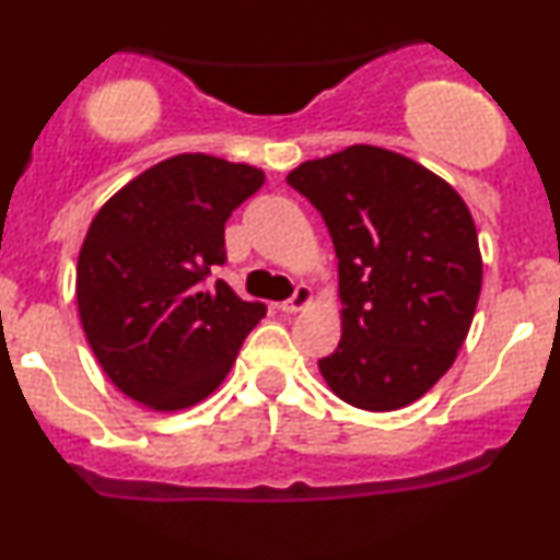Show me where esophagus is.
<instances>
[{"instance_id": "1", "label": "esophagus", "mask_w": 560, "mask_h": 560, "mask_svg": "<svg viewBox=\"0 0 560 560\" xmlns=\"http://www.w3.org/2000/svg\"><path fill=\"white\" fill-rule=\"evenodd\" d=\"M311 300H313V292H311V287L300 284L298 289H294V294H292V298L281 302V305H279V311H284V313H298V311H302V307H307V305H311Z\"/></svg>"}]
</instances>
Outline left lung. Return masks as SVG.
I'll list each match as a JSON object with an SVG mask.
<instances>
[{"mask_svg":"<svg viewBox=\"0 0 560 560\" xmlns=\"http://www.w3.org/2000/svg\"><path fill=\"white\" fill-rule=\"evenodd\" d=\"M337 253L342 339L318 369L363 410L416 402L445 376L481 292L474 218L458 191L397 152L352 144L287 176Z\"/></svg>","mask_w":560,"mask_h":560,"instance_id":"obj_1","label":"left lung"}]
</instances>
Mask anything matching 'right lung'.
<instances>
[{
  "instance_id": "1",
  "label": "right lung",
  "mask_w": 560,
  "mask_h": 560,
  "mask_svg": "<svg viewBox=\"0 0 560 560\" xmlns=\"http://www.w3.org/2000/svg\"><path fill=\"white\" fill-rule=\"evenodd\" d=\"M262 171L202 155L152 165L94 215L75 268L79 316L102 371L152 410H182L226 378L266 316L223 279L226 221Z\"/></svg>"
}]
</instances>
